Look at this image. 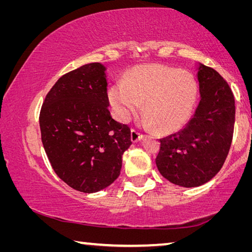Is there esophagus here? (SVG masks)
<instances>
[{
    "instance_id": "obj_1",
    "label": "esophagus",
    "mask_w": 252,
    "mask_h": 252,
    "mask_svg": "<svg viewBox=\"0 0 252 252\" xmlns=\"http://www.w3.org/2000/svg\"><path fill=\"white\" fill-rule=\"evenodd\" d=\"M143 138V135L140 133L139 131H136V130H134V129H132L131 130V141L132 142H138V141H140V140H141Z\"/></svg>"
}]
</instances>
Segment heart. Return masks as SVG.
Here are the masks:
<instances>
[{
    "instance_id": "heart-1",
    "label": "heart",
    "mask_w": 252,
    "mask_h": 252,
    "mask_svg": "<svg viewBox=\"0 0 252 252\" xmlns=\"http://www.w3.org/2000/svg\"><path fill=\"white\" fill-rule=\"evenodd\" d=\"M198 96L199 84L191 72L162 64L135 66L108 92L117 120L129 121L143 102L144 123L162 133H172L187 125Z\"/></svg>"
}]
</instances>
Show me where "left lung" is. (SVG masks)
Returning <instances> with one entry per match:
<instances>
[{
  "instance_id": "8db88e82",
  "label": "left lung",
  "mask_w": 252,
  "mask_h": 252,
  "mask_svg": "<svg viewBox=\"0 0 252 252\" xmlns=\"http://www.w3.org/2000/svg\"><path fill=\"white\" fill-rule=\"evenodd\" d=\"M200 102L193 117L177 133L160 139L156 163L167 180L185 188L210 181L222 168L231 146L234 96L222 76L199 63Z\"/></svg>"
}]
</instances>
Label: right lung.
<instances>
[{"mask_svg":"<svg viewBox=\"0 0 252 252\" xmlns=\"http://www.w3.org/2000/svg\"><path fill=\"white\" fill-rule=\"evenodd\" d=\"M105 70L96 62L62 75L40 112L42 143L53 170L85 193L114 182L132 143L130 127L113 120L108 109Z\"/></svg>","mask_w":252,"mask_h":252,"instance_id":"right-lung-1","label":"right lung"}]
</instances>
